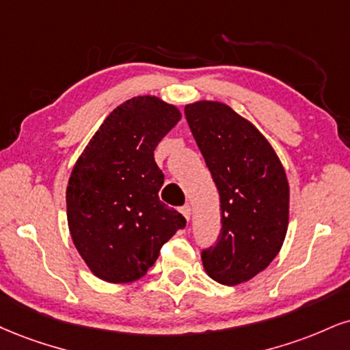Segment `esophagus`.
<instances>
[{
	"label": "esophagus",
	"mask_w": 350,
	"mask_h": 350,
	"mask_svg": "<svg viewBox=\"0 0 350 350\" xmlns=\"http://www.w3.org/2000/svg\"><path fill=\"white\" fill-rule=\"evenodd\" d=\"M180 213H183V215L186 217V220H189V218H191L192 210H191V207H189V205H184V207H180Z\"/></svg>",
	"instance_id": "obj_1"
}]
</instances>
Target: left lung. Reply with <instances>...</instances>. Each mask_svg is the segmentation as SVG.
<instances>
[{
  "label": "left lung",
  "mask_w": 350,
  "mask_h": 350,
  "mask_svg": "<svg viewBox=\"0 0 350 350\" xmlns=\"http://www.w3.org/2000/svg\"><path fill=\"white\" fill-rule=\"evenodd\" d=\"M184 113L220 193L221 230L202 262L218 284L238 285L262 272L284 244L287 176L262 133L226 104L199 100Z\"/></svg>",
  "instance_id": "8db88e82"
}]
</instances>
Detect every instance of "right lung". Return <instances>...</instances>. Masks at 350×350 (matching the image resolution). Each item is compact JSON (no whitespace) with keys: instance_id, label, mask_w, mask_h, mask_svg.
I'll list each match as a JSON object with an SVG mask.
<instances>
[{"instance_id":"add662e5","label":"right lung","mask_w":350,"mask_h":350,"mask_svg":"<svg viewBox=\"0 0 350 350\" xmlns=\"http://www.w3.org/2000/svg\"><path fill=\"white\" fill-rule=\"evenodd\" d=\"M180 120L178 107L154 96L125 100L109 113L71 171L66 215L79 256L111 284L133 282L186 226L159 200L164 174L154 148Z\"/></svg>"}]
</instances>
